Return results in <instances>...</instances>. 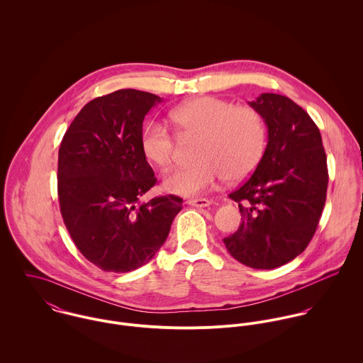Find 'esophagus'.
<instances>
[{"label": "esophagus", "instance_id": "1", "mask_svg": "<svg viewBox=\"0 0 363 363\" xmlns=\"http://www.w3.org/2000/svg\"><path fill=\"white\" fill-rule=\"evenodd\" d=\"M211 200H208V199H194V200H187V204L189 206H193V207H208V206H211Z\"/></svg>", "mask_w": 363, "mask_h": 363}]
</instances>
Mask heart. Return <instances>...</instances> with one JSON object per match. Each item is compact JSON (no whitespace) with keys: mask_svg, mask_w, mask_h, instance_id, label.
Masks as SVG:
<instances>
[{"mask_svg":"<svg viewBox=\"0 0 363 363\" xmlns=\"http://www.w3.org/2000/svg\"><path fill=\"white\" fill-rule=\"evenodd\" d=\"M169 120L179 135L199 137L196 163L177 169L163 187L179 196H199L226 177L246 179L257 167L267 145L265 121L257 108L232 104L215 96H201L176 106ZM145 159L160 170L174 160L176 141L160 123H150L141 135Z\"/></svg>","mask_w":363,"mask_h":363,"instance_id":"heart-1","label":"heart"}]
</instances>
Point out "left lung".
<instances>
[{
  "instance_id": "1",
  "label": "left lung",
  "mask_w": 363,
  "mask_h": 363,
  "mask_svg": "<svg viewBox=\"0 0 363 363\" xmlns=\"http://www.w3.org/2000/svg\"><path fill=\"white\" fill-rule=\"evenodd\" d=\"M249 104L267 124L268 144L255 173L229 194L243 220L223 243L239 262L271 269L298 257L317 229L327 197V156L317 125L292 99L261 94Z\"/></svg>"
}]
</instances>
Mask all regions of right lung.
Returning a JSON list of instances; mask_svg holds the SVG:
<instances>
[{"instance_id": "1", "label": "right lung", "mask_w": 363, "mask_h": 363, "mask_svg": "<svg viewBox=\"0 0 363 363\" xmlns=\"http://www.w3.org/2000/svg\"><path fill=\"white\" fill-rule=\"evenodd\" d=\"M162 99L120 89L99 96L69 124L58 150L57 191L64 223L84 257L107 272L147 264L164 243L183 200L159 196L141 150L145 114Z\"/></svg>"}]
</instances>
